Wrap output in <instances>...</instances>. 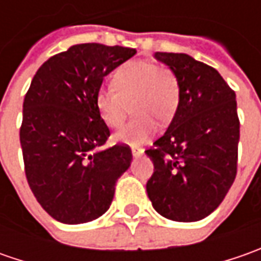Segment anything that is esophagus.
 <instances>
[{"label":"esophagus","instance_id":"obj_1","mask_svg":"<svg viewBox=\"0 0 261 261\" xmlns=\"http://www.w3.org/2000/svg\"><path fill=\"white\" fill-rule=\"evenodd\" d=\"M144 154V149L141 146H132V155L135 156H141Z\"/></svg>","mask_w":261,"mask_h":261}]
</instances>
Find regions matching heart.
Masks as SVG:
<instances>
[{"label":"heart","mask_w":261,"mask_h":261,"mask_svg":"<svg viewBox=\"0 0 261 261\" xmlns=\"http://www.w3.org/2000/svg\"><path fill=\"white\" fill-rule=\"evenodd\" d=\"M113 87H103L95 94L98 116L109 127L119 129L130 113L135 117L115 139L127 145L144 144L156 130V120H173L180 105V81L168 65L151 61H130L113 75Z\"/></svg>","instance_id":"1"}]
</instances>
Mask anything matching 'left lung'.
Masks as SVG:
<instances>
[{
	"label": "left lung",
	"mask_w": 261,
	"mask_h": 261,
	"mask_svg": "<svg viewBox=\"0 0 261 261\" xmlns=\"http://www.w3.org/2000/svg\"><path fill=\"white\" fill-rule=\"evenodd\" d=\"M180 81V105L166 134L145 154L154 164L146 193L160 215L195 222L231 189L238 166L236 91L215 68L186 54L156 52Z\"/></svg>",
	"instance_id": "1"
}]
</instances>
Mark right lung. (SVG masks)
<instances>
[{"label": "right lung", "mask_w": 261, "mask_h": 261, "mask_svg": "<svg viewBox=\"0 0 261 261\" xmlns=\"http://www.w3.org/2000/svg\"><path fill=\"white\" fill-rule=\"evenodd\" d=\"M135 54L123 46H71L37 69L25 93L20 127L25 178L40 206L62 224L103 215L130 166L129 145L103 148L110 129L98 116L95 94L105 76Z\"/></svg>", "instance_id": "1"}]
</instances>
